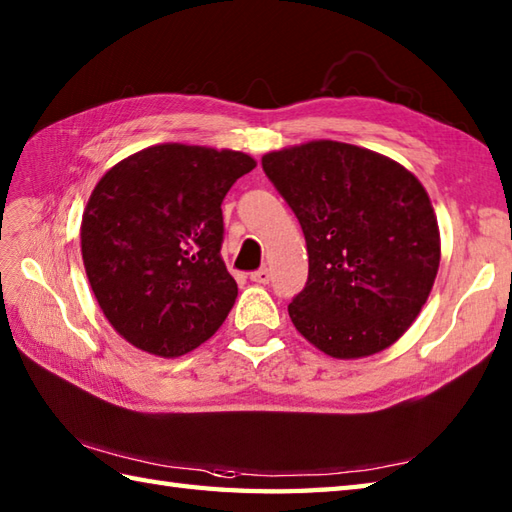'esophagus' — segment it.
<instances>
[{
    "label": "esophagus",
    "instance_id": "obj_1",
    "mask_svg": "<svg viewBox=\"0 0 512 512\" xmlns=\"http://www.w3.org/2000/svg\"><path fill=\"white\" fill-rule=\"evenodd\" d=\"M250 279L255 281V284H268L270 281V270L268 268H259L255 273H250Z\"/></svg>",
    "mask_w": 512,
    "mask_h": 512
}]
</instances>
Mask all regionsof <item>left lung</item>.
I'll return each mask as SVG.
<instances>
[{
	"instance_id": "obj_1",
	"label": "left lung",
	"mask_w": 512,
	"mask_h": 512,
	"mask_svg": "<svg viewBox=\"0 0 512 512\" xmlns=\"http://www.w3.org/2000/svg\"><path fill=\"white\" fill-rule=\"evenodd\" d=\"M262 167L306 235L308 281L288 306L295 328L334 358L396 343L440 266L438 220L418 178L336 140L270 151Z\"/></svg>"
}]
</instances>
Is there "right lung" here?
I'll return each mask as SVG.
<instances>
[{"label":"right lung","instance_id":"1","mask_svg":"<svg viewBox=\"0 0 512 512\" xmlns=\"http://www.w3.org/2000/svg\"><path fill=\"white\" fill-rule=\"evenodd\" d=\"M257 162L242 151L154 145L96 184L81 253L112 328L149 354L176 358L217 332L237 299L222 259V200Z\"/></svg>","mask_w":512,"mask_h":512}]
</instances>
